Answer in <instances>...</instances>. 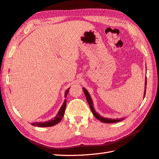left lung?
Returning a JSON list of instances; mask_svg holds the SVG:
<instances>
[{
	"instance_id": "8db88e82",
	"label": "left lung",
	"mask_w": 159,
	"mask_h": 159,
	"mask_svg": "<svg viewBox=\"0 0 159 159\" xmlns=\"http://www.w3.org/2000/svg\"><path fill=\"white\" fill-rule=\"evenodd\" d=\"M146 85H147V78L145 76V91H144V95H143V98H145V92H146ZM83 90L84 93H85V97L87 99V101H88L89 106L90 107V110H91L93 114V115L98 120H99L101 122L105 123H118L120 122V121L123 120V119H125V118H121V119H109V118H105L103 116H101L98 112H96L95 109L94 107V104H93V101L92 99L91 96H90L89 93L88 92V90H87L85 88H83Z\"/></svg>"
}]
</instances>
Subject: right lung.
I'll return each instance as SVG.
<instances>
[{
  "instance_id": "right-lung-1",
  "label": "right lung",
  "mask_w": 159,
  "mask_h": 159,
  "mask_svg": "<svg viewBox=\"0 0 159 159\" xmlns=\"http://www.w3.org/2000/svg\"><path fill=\"white\" fill-rule=\"evenodd\" d=\"M69 89L70 88H68L65 92V98L67 97V95L68 94V92H69ZM66 102H67V100L66 99H65V101L63 102V105H61L60 110H59L57 114L56 115V116L53 119H51L48 121H45V122H40V123L36 122V123H32L31 124H32V125L37 126V127H52V126L56 125L57 124H58L59 122H60L62 119H63V115L65 113V107H66Z\"/></svg>"
}]
</instances>
